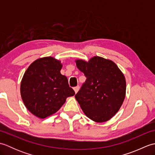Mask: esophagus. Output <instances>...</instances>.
<instances>
[{"mask_svg": "<svg viewBox=\"0 0 155 155\" xmlns=\"http://www.w3.org/2000/svg\"><path fill=\"white\" fill-rule=\"evenodd\" d=\"M79 88H80L79 86H77V87H74V91L75 92V93H77V92L78 91V90H79Z\"/></svg>", "mask_w": 155, "mask_h": 155, "instance_id": "obj_1", "label": "esophagus"}]
</instances>
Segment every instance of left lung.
Here are the masks:
<instances>
[{"mask_svg":"<svg viewBox=\"0 0 155 155\" xmlns=\"http://www.w3.org/2000/svg\"><path fill=\"white\" fill-rule=\"evenodd\" d=\"M87 79L75 95L86 116L97 123L107 121L120 109L126 94V81L110 60L94 57L88 62L76 61Z\"/></svg>","mask_w":155,"mask_h":155,"instance_id":"obj_1","label":"left lung"}]
</instances>
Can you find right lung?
Segmentation results:
<instances>
[{
	"label": "right lung",
	"mask_w": 155,
	"mask_h": 155,
	"mask_svg": "<svg viewBox=\"0 0 155 155\" xmlns=\"http://www.w3.org/2000/svg\"><path fill=\"white\" fill-rule=\"evenodd\" d=\"M62 64L53 57L38 58L29 66L21 84V94L27 109L45 118L60 109L67 97L75 93L66 76L61 74Z\"/></svg>",
	"instance_id": "obj_1"
}]
</instances>
